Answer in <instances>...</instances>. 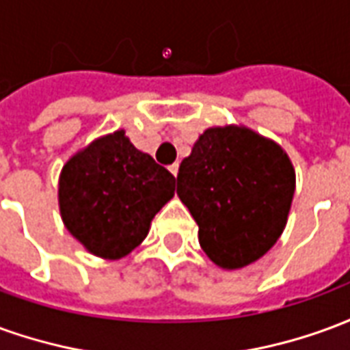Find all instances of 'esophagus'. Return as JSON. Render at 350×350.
<instances>
[{
	"label": "esophagus",
	"instance_id": "obj_1",
	"mask_svg": "<svg viewBox=\"0 0 350 350\" xmlns=\"http://www.w3.org/2000/svg\"><path fill=\"white\" fill-rule=\"evenodd\" d=\"M178 163H174V165H170V167H168V170H170V172H172V174L174 176H178Z\"/></svg>",
	"mask_w": 350,
	"mask_h": 350
}]
</instances>
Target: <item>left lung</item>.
Instances as JSON below:
<instances>
[{"instance_id":"left-lung-1","label":"left lung","mask_w":350,"mask_h":350,"mask_svg":"<svg viewBox=\"0 0 350 350\" xmlns=\"http://www.w3.org/2000/svg\"><path fill=\"white\" fill-rule=\"evenodd\" d=\"M296 174L270 138L238 125L210 127L178 172V197L212 262L238 270L271 250L293 204Z\"/></svg>"}]
</instances>
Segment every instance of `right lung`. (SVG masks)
I'll return each instance as SVG.
<instances>
[{"label":"right lung","instance_id":"add662e5","mask_svg":"<svg viewBox=\"0 0 350 350\" xmlns=\"http://www.w3.org/2000/svg\"><path fill=\"white\" fill-rule=\"evenodd\" d=\"M174 191V176L120 129L65 163L57 198L67 230L90 253L116 260L142 243Z\"/></svg>","mask_w":350,"mask_h":350}]
</instances>
